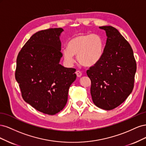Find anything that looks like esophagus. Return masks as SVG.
<instances>
[{
	"label": "esophagus",
	"mask_w": 146,
	"mask_h": 146,
	"mask_svg": "<svg viewBox=\"0 0 146 146\" xmlns=\"http://www.w3.org/2000/svg\"><path fill=\"white\" fill-rule=\"evenodd\" d=\"M76 74L77 76L78 77H80L82 76V72H80V70H76Z\"/></svg>",
	"instance_id": "34e87169"
}]
</instances>
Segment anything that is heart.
<instances>
[{"label":"heart","mask_w":146,"mask_h":146,"mask_svg":"<svg viewBox=\"0 0 146 146\" xmlns=\"http://www.w3.org/2000/svg\"><path fill=\"white\" fill-rule=\"evenodd\" d=\"M103 52L104 41L99 35H79L69 41L63 54L65 61L70 65L74 62V55H77L79 63L90 67L100 60Z\"/></svg>","instance_id":"heart-1"}]
</instances>
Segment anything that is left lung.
Returning a JSON list of instances; mask_svg holds the SVG:
<instances>
[{"mask_svg":"<svg viewBox=\"0 0 146 146\" xmlns=\"http://www.w3.org/2000/svg\"><path fill=\"white\" fill-rule=\"evenodd\" d=\"M105 30L107 39L100 60L87 70L91 81V94L97 107L105 110L117 107L134 87L136 63L130 44L112 26Z\"/></svg>","mask_w":146,"mask_h":146,"instance_id":"8db88e82","label":"left lung"}]
</instances>
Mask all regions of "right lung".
Segmentation results:
<instances>
[{"label":"right lung","instance_id":"right-lung-1","mask_svg":"<svg viewBox=\"0 0 146 146\" xmlns=\"http://www.w3.org/2000/svg\"><path fill=\"white\" fill-rule=\"evenodd\" d=\"M61 28H51L33 35L17 56L16 80L26 102L48 115L62 110L68 101L76 69L59 62L63 56L60 35Z\"/></svg>","mask_w":146,"mask_h":146}]
</instances>
